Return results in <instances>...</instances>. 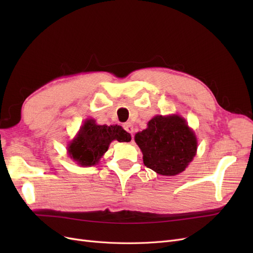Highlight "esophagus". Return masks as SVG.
<instances>
[{
    "instance_id": "esophagus-1",
    "label": "esophagus",
    "mask_w": 253,
    "mask_h": 253,
    "mask_svg": "<svg viewBox=\"0 0 253 253\" xmlns=\"http://www.w3.org/2000/svg\"><path fill=\"white\" fill-rule=\"evenodd\" d=\"M124 128L126 129V131L128 133V134H133V132H134V128H133V126L129 124V122H127V124H125L124 125Z\"/></svg>"
}]
</instances>
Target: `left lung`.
<instances>
[{
    "mask_svg": "<svg viewBox=\"0 0 253 253\" xmlns=\"http://www.w3.org/2000/svg\"><path fill=\"white\" fill-rule=\"evenodd\" d=\"M135 141L143 154L144 166L166 176L185 170L197 147L194 133L177 115L154 117L148 128L135 135Z\"/></svg>",
    "mask_w": 253,
    "mask_h": 253,
    "instance_id": "8db88e82",
    "label": "left lung"
}]
</instances>
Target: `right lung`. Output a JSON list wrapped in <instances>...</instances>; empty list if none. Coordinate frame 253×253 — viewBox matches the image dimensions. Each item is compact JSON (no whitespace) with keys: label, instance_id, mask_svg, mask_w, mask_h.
<instances>
[{"label":"right lung","instance_id":"1","mask_svg":"<svg viewBox=\"0 0 253 253\" xmlns=\"http://www.w3.org/2000/svg\"><path fill=\"white\" fill-rule=\"evenodd\" d=\"M115 139L127 142L131 140V135L119 126H97L89 119L84 122L78 136L70 144L68 153L79 165L94 166Z\"/></svg>","mask_w":253,"mask_h":253}]
</instances>
